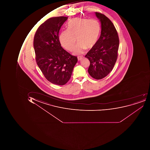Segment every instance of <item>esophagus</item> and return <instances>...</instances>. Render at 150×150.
<instances>
[{
  "instance_id": "esophagus-1",
  "label": "esophagus",
  "mask_w": 150,
  "mask_h": 150,
  "mask_svg": "<svg viewBox=\"0 0 150 150\" xmlns=\"http://www.w3.org/2000/svg\"><path fill=\"white\" fill-rule=\"evenodd\" d=\"M83 58H84V57H83V56H78V57H77V59H78L79 60H81L83 59Z\"/></svg>"
}]
</instances>
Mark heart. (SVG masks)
<instances>
[{
    "label": "heart",
    "mask_w": 150,
    "mask_h": 150,
    "mask_svg": "<svg viewBox=\"0 0 150 150\" xmlns=\"http://www.w3.org/2000/svg\"><path fill=\"white\" fill-rule=\"evenodd\" d=\"M67 30L60 33L59 39L61 45L69 51H73L76 38L78 41L74 50V54H81L86 48H92L98 40L100 27L96 19L74 18L67 24Z\"/></svg>",
    "instance_id": "obj_1"
}]
</instances>
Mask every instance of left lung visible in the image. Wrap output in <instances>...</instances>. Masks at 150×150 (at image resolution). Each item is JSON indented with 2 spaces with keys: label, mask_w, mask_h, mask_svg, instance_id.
I'll list each match as a JSON object with an SVG mask.
<instances>
[{
  "label": "left lung",
  "mask_w": 150,
  "mask_h": 150,
  "mask_svg": "<svg viewBox=\"0 0 150 150\" xmlns=\"http://www.w3.org/2000/svg\"><path fill=\"white\" fill-rule=\"evenodd\" d=\"M95 14L101 23V34L85 57L90 62L89 74L99 80L105 77L113 69L117 59L120 41L111 21L103 14L96 12Z\"/></svg>",
  "instance_id": "1"
}]
</instances>
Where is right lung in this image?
<instances>
[{"instance_id":"obj_1","label":"right lung","mask_w":150,"mask_h":150,"mask_svg":"<svg viewBox=\"0 0 150 150\" xmlns=\"http://www.w3.org/2000/svg\"><path fill=\"white\" fill-rule=\"evenodd\" d=\"M67 19L62 16L48 19L39 27L34 39L39 68L47 80L58 85L69 81L77 62V57L64 50L59 40V31Z\"/></svg>"}]
</instances>
